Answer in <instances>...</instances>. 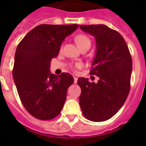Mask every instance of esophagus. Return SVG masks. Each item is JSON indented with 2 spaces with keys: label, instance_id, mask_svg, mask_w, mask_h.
<instances>
[{
  "label": "esophagus",
  "instance_id": "1",
  "mask_svg": "<svg viewBox=\"0 0 146 146\" xmlns=\"http://www.w3.org/2000/svg\"><path fill=\"white\" fill-rule=\"evenodd\" d=\"M73 78H74V83H75V84H76V82H77V78H76V77H75V76H74Z\"/></svg>",
  "mask_w": 146,
  "mask_h": 146
}]
</instances>
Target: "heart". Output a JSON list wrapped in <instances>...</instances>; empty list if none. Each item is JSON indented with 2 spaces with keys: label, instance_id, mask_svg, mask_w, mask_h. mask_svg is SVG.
<instances>
[{
  "label": "heart",
  "instance_id": "obj_1",
  "mask_svg": "<svg viewBox=\"0 0 146 146\" xmlns=\"http://www.w3.org/2000/svg\"><path fill=\"white\" fill-rule=\"evenodd\" d=\"M75 41L80 48L84 46H91V40L88 36L84 34H79L75 37Z\"/></svg>",
  "mask_w": 146,
  "mask_h": 146
}]
</instances>
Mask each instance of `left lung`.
I'll use <instances>...</instances> for the list:
<instances>
[{
	"label": "left lung",
	"instance_id": "obj_1",
	"mask_svg": "<svg viewBox=\"0 0 146 146\" xmlns=\"http://www.w3.org/2000/svg\"><path fill=\"white\" fill-rule=\"evenodd\" d=\"M80 28L95 37L96 52L90 74L99 77L96 84L78 78L80 106L87 119L102 122L114 116L128 96L131 56L123 37L116 30L102 24L80 25Z\"/></svg>",
	"mask_w": 146,
	"mask_h": 146
}]
</instances>
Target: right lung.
I'll return each instance as SVG.
<instances>
[{
	"label": "right lung",
	"mask_w": 146,
	"mask_h": 146,
	"mask_svg": "<svg viewBox=\"0 0 146 146\" xmlns=\"http://www.w3.org/2000/svg\"><path fill=\"white\" fill-rule=\"evenodd\" d=\"M77 28V24H42L30 30L16 48L13 79L23 106L36 119H53L62 110L74 79L68 73L52 74L50 66L65 38Z\"/></svg>",
	"instance_id": "1"
}]
</instances>
